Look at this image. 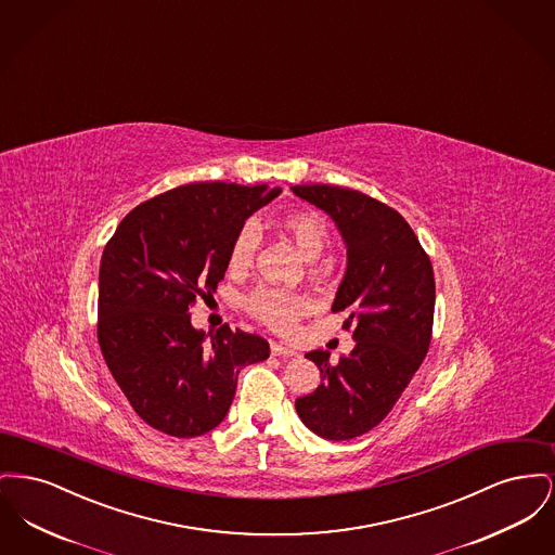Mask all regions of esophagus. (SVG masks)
<instances>
[{
	"instance_id": "1",
	"label": "esophagus",
	"mask_w": 555,
	"mask_h": 555,
	"mask_svg": "<svg viewBox=\"0 0 555 555\" xmlns=\"http://www.w3.org/2000/svg\"><path fill=\"white\" fill-rule=\"evenodd\" d=\"M271 354H275V357H294L296 352H294L292 349H288V347H284V345L271 343Z\"/></svg>"
}]
</instances>
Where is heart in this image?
Wrapping results in <instances>:
<instances>
[{
	"mask_svg": "<svg viewBox=\"0 0 555 555\" xmlns=\"http://www.w3.org/2000/svg\"><path fill=\"white\" fill-rule=\"evenodd\" d=\"M278 225L291 235L292 242L300 250L307 261H315L325 246L330 244V228L318 210H288L280 215ZM259 248V232L255 225H244L235 234L232 248H230V267L234 271H244L253 263L255 253ZM309 298L300 292L282 291L261 286L248 294L246 311L271 327L278 334H288L298 320L309 311Z\"/></svg>",
	"mask_w": 555,
	"mask_h": 555,
	"instance_id": "b5f03b06",
	"label": "heart"
}]
</instances>
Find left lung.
Returning a JSON list of instances; mask_svg holds the SVG:
<instances>
[{
  "label": "left lung",
  "mask_w": 555,
  "mask_h": 555,
  "mask_svg": "<svg viewBox=\"0 0 555 555\" xmlns=\"http://www.w3.org/2000/svg\"><path fill=\"white\" fill-rule=\"evenodd\" d=\"M325 210L347 244V273L332 311H347L354 349L338 363L311 350L321 384L296 399V413L318 437L349 440L376 428L420 370L435 321V271L408 221L376 198L338 185H294Z\"/></svg>",
  "instance_id": "1"
}]
</instances>
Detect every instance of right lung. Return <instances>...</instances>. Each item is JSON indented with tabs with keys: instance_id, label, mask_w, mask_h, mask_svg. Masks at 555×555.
I'll use <instances>...</instances> for the list:
<instances>
[{
	"instance_id": "1",
	"label": "right lung",
	"mask_w": 555,
	"mask_h": 555,
	"mask_svg": "<svg viewBox=\"0 0 555 555\" xmlns=\"http://www.w3.org/2000/svg\"><path fill=\"white\" fill-rule=\"evenodd\" d=\"M282 190L190 183L135 206L100 261L98 343L133 411L169 437H201L223 422L237 374L269 357L267 340L225 323L206 343L190 323L230 264L244 221Z\"/></svg>"
}]
</instances>
